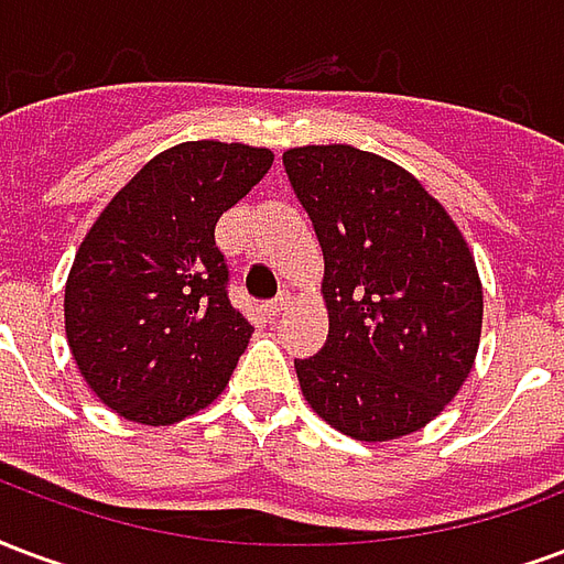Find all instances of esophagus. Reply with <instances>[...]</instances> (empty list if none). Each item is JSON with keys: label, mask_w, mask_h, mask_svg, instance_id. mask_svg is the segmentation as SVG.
Instances as JSON below:
<instances>
[{"label": "esophagus", "mask_w": 564, "mask_h": 564, "mask_svg": "<svg viewBox=\"0 0 564 564\" xmlns=\"http://www.w3.org/2000/svg\"><path fill=\"white\" fill-rule=\"evenodd\" d=\"M288 303H291V297H288V294H279L276 300H270V303H267V315H279V312H285Z\"/></svg>", "instance_id": "obj_1"}]
</instances>
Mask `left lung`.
Returning a JSON list of instances; mask_svg holds the SVG:
<instances>
[{"label":"left lung","mask_w":564,"mask_h":564,"mask_svg":"<svg viewBox=\"0 0 564 564\" xmlns=\"http://www.w3.org/2000/svg\"><path fill=\"white\" fill-rule=\"evenodd\" d=\"M282 164L322 242L330 315L322 351L294 360L303 397L357 442L421 430L478 355L484 291L463 234L376 152L297 147Z\"/></svg>","instance_id":"left-lung-1"}]
</instances>
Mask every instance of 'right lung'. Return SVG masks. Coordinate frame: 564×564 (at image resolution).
Returning a JSON list of instances; mask_svg holds the SVG:
<instances>
[{"label":"right lung","mask_w":564,"mask_h":564,"mask_svg":"<svg viewBox=\"0 0 564 564\" xmlns=\"http://www.w3.org/2000/svg\"><path fill=\"white\" fill-rule=\"evenodd\" d=\"M270 164L264 147L176 143L119 188L80 242L65 336L86 384L119 417L167 426L228 384L252 324L228 300L216 221Z\"/></svg>","instance_id":"obj_1"}]
</instances>
